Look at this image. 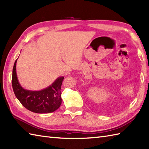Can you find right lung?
<instances>
[{
  "instance_id": "1",
  "label": "right lung",
  "mask_w": 149,
  "mask_h": 149,
  "mask_svg": "<svg viewBox=\"0 0 149 149\" xmlns=\"http://www.w3.org/2000/svg\"><path fill=\"white\" fill-rule=\"evenodd\" d=\"M17 59L13 68L12 86L16 97L26 109L36 113H52L61 104V86L64 77H59L51 85L39 91L26 90L18 79L16 66Z\"/></svg>"
}]
</instances>
